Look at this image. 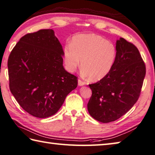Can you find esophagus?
<instances>
[{"mask_svg":"<svg viewBox=\"0 0 155 155\" xmlns=\"http://www.w3.org/2000/svg\"><path fill=\"white\" fill-rule=\"evenodd\" d=\"M85 84H86V82H84V81H82V80H80V79L78 80V85L80 86H84V85H85Z\"/></svg>","mask_w":155,"mask_h":155,"instance_id":"34e87169","label":"esophagus"}]
</instances>
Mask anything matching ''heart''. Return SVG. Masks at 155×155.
Wrapping results in <instances>:
<instances>
[{"mask_svg":"<svg viewBox=\"0 0 155 155\" xmlns=\"http://www.w3.org/2000/svg\"><path fill=\"white\" fill-rule=\"evenodd\" d=\"M116 53L115 45L104 37L94 34L79 35L64 48L65 67L68 71L73 72L82 59L84 74L89 75L92 80H100L112 71Z\"/></svg>","mask_w":155,"mask_h":155,"instance_id":"b5f03b06","label":"heart"}]
</instances>
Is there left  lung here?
I'll return each mask as SVG.
<instances>
[{
	"label": "left lung",
	"mask_w": 155,
	"mask_h": 155,
	"mask_svg": "<svg viewBox=\"0 0 155 155\" xmlns=\"http://www.w3.org/2000/svg\"><path fill=\"white\" fill-rule=\"evenodd\" d=\"M116 48V58L110 73L89 84L92 96L87 105L88 112L104 123L116 120L134 106L146 75V65L136 46L120 38Z\"/></svg>",
	"instance_id": "8db88e82"
}]
</instances>
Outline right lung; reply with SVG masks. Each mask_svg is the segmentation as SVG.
<instances>
[{"instance_id": "right-lung-1", "label": "right lung", "mask_w": 155, "mask_h": 155, "mask_svg": "<svg viewBox=\"0 0 155 155\" xmlns=\"http://www.w3.org/2000/svg\"><path fill=\"white\" fill-rule=\"evenodd\" d=\"M64 51L52 29H42L21 38L8 58L9 88L30 114L48 118L58 112L78 78L64 69Z\"/></svg>"}]
</instances>
